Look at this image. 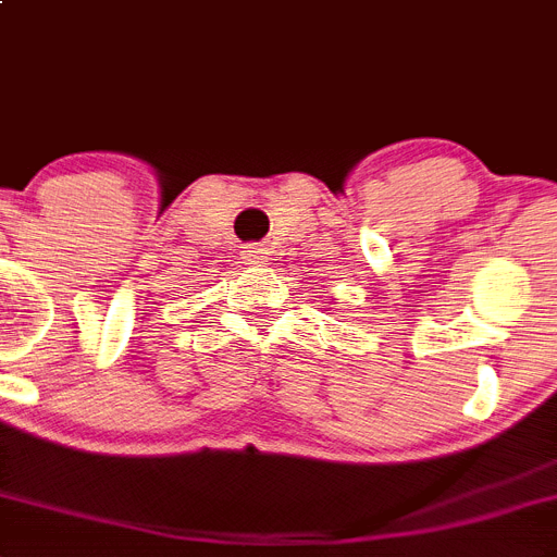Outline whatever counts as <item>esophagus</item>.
Listing matches in <instances>:
<instances>
[{"instance_id":"34e87169","label":"esophagus","mask_w":557,"mask_h":557,"mask_svg":"<svg viewBox=\"0 0 557 557\" xmlns=\"http://www.w3.org/2000/svg\"><path fill=\"white\" fill-rule=\"evenodd\" d=\"M269 255H272V251L265 249L263 244H249V246H244V263H249V265H263V263H269Z\"/></svg>"}]
</instances>
